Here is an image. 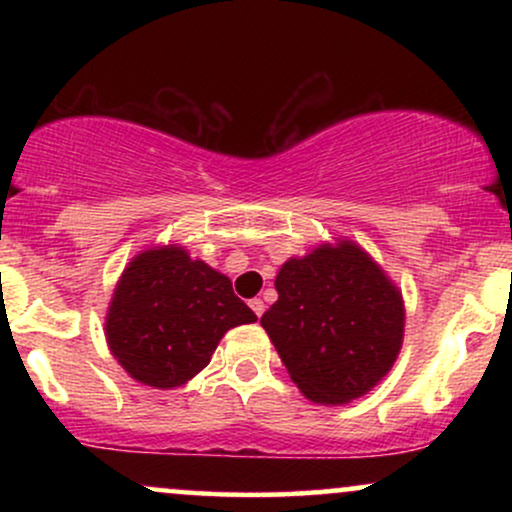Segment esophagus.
I'll list each match as a JSON object with an SVG mask.
<instances>
[{
	"mask_svg": "<svg viewBox=\"0 0 512 512\" xmlns=\"http://www.w3.org/2000/svg\"><path fill=\"white\" fill-rule=\"evenodd\" d=\"M250 308H252V313H255L257 317H262V313H264V301H262V298H252Z\"/></svg>",
	"mask_w": 512,
	"mask_h": 512,
	"instance_id": "esophagus-1",
	"label": "esophagus"
}]
</instances>
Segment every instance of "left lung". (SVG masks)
<instances>
[{"mask_svg": "<svg viewBox=\"0 0 512 512\" xmlns=\"http://www.w3.org/2000/svg\"><path fill=\"white\" fill-rule=\"evenodd\" d=\"M276 301L262 315L281 363L313 402L366 395L402 346L399 291L354 243L322 245L276 274Z\"/></svg>", "mask_w": 512, "mask_h": 512, "instance_id": "left-lung-1", "label": "left lung"}]
</instances>
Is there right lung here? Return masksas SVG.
<instances>
[{
	"instance_id": "1",
	"label": "right lung",
	"mask_w": 512,
	"mask_h": 512,
	"mask_svg": "<svg viewBox=\"0 0 512 512\" xmlns=\"http://www.w3.org/2000/svg\"><path fill=\"white\" fill-rule=\"evenodd\" d=\"M255 320L228 276L190 260L182 248H158L129 262L105 317V337L134 380L168 390L195 378L231 327Z\"/></svg>"
}]
</instances>
